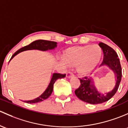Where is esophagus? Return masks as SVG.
<instances>
[{"label": "esophagus", "instance_id": "34e87169", "mask_svg": "<svg viewBox=\"0 0 128 128\" xmlns=\"http://www.w3.org/2000/svg\"><path fill=\"white\" fill-rule=\"evenodd\" d=\"M73 76H74L73 74H72L70 73H68L66 74V78H68V79L72 78H73Z\"/></svg>", "mask_w": 128, "mask_h": 128}]
</instances>
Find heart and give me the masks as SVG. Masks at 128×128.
<instances>
[{
  "label": "heart",
  "mask_w": 128,
  "mask_h": 128,
  "mask_svg": "<svg viewBox=\"0 0 128 128\" xmlns=\"http://www.w3.org/2000/svg\"><path fill=\"white\" fill-rule=\"evenodd\" d=\"M102 49L98 45L78 46L67 48L64 53L65 60L61 58L60 62L67 69L74 66L80 76L89 74L100 61Z\"/></svg>",
  "instance_id": "heart-1"
}]
</instances>
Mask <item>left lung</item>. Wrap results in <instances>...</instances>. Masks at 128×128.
Masks as SVG:
<instances>
[{
  "label": "left lung",
  "instance_id": "left-lung-1",
  "mask_svg": "<svg viewBox=\"0 0 128 128\" xmlns=\"http://www.w3.org/2000/svg\"><path fill=\"white\" fill-rule=\"evenodd\" d=\"M98 46L104 52L103 62L100 67L108 68L114 74L115 82L110 91L103 94L97 89L95 84L94 80L97 73L94 77H84L80 79L81 85L75 90V94L80 100L90 104H102L110 100L116 92L122 80V66L116 52L110 46L102 42H99Z\"/></svg>",
  "mask_w": 128,
  "mask_h": 128
}]
</instances>
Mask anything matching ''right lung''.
I'll return each instance as SVG.
<instances>
[{
  "instance_id": "add662e5",
  "label": "right lung",
  "mask_w": 128,
  "mask_h": 128,
  "mask_svg": "<svg viewBox=\"0 0 128 128\" xmlns=\"http://www.w3.org/2000/svg\"><path fill=\"white\" fill-rule=\"evenodd\" d=\"M57 47V43L56 42L54 41H49V40H42V39H39L36 40L31 42V44L28 45V46H24V47H22L20 49L17 50L16 52L12 55V56L10 58V62L11 60H12L14 57L18 54L21 53L22 52L26 50H38L43 51H48V50H54L56 47ZM66 76L65 74H62L57 73H52V76H51L50 80L47 86V88L45 89V90L43 92L39 97H36L34 99L30 100H24V102L28 104H35L38 102H40L41 101H43L44 100L47 99L53 92L54 89V84L55 82L58 80V79L64 78Z\"/></svg>"
}]
</instances>
